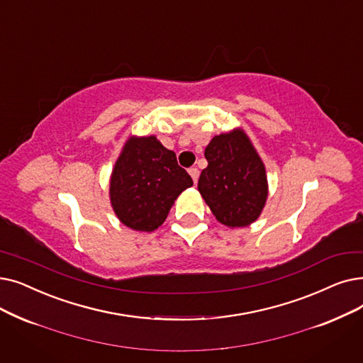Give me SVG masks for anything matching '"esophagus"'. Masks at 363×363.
I'll list each match as a JSON object with an SVG mask.
<instances>
[{
  "label": "esophagus",
  "instance_id": "1",
  "mask_svg": "<svg viewBox=\"0 0 363 363\" xmlns=\"http://www.w3.org/2000/svg\"><path fill=\"white\" fill-rule=\"evenodd\" d=\"M190 175H191V178H193V181H194V184H197V179H199V175H200V172H199V169L197 167H191L190 170Z\"/></svg>",
  "mask_w": 363,
  "mask_h": 363
}]
</instances>
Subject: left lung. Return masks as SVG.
Here are the masks:
<instances>
[{"mask_svg": "<svg viewBox=\"0 0 363 363\" xmlns=\"http://www.w3.org/2000/svg\"><path fill=\"white\" fill-rule=\"evenodd\" d=\"M199 191L227 227H247L258 219L269 194L265 167L246 133L235 129L215 136L204 150Z\"/></svg>", "mask_w": 363, "mask_h": 363, "instance_id": "1", "label": "left lung"}]
</instances>
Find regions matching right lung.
Returning a JSON list of instances; mask_svg holds the SVG:
<instances>
[{
  "mask_svg": "<svg viewBox=\"0 0 363 363\" xmlns=\"http://www.w3.org/2000/svg\"><path fill=\"white\" fill-rule=\"evenodd\" d=\"M193 185L177 154L155 136L130 138L116 162L109 199L121 223L136 231L159 228L177 197Z\"/></svg>",
  "mask_w": 363,
  "mask_h": 363,
  "instance_id": "obj_1",
  "label": "right lung"
}]
</instances>
